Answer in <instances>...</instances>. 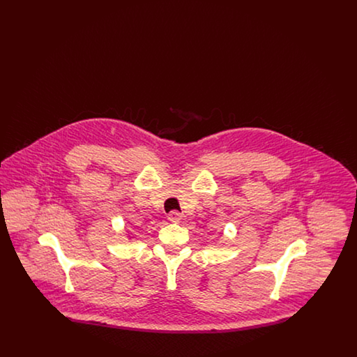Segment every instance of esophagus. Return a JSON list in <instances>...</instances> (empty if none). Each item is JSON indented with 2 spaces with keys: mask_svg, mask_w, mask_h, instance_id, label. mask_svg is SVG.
<instances>
[{
  "mask_svg": "<svg viewBox=\"0 0 357 357\" xmlns=\"http://www.w3.org/2000/svg\"><path fill=\"white\" fill-rule=\"evenodd\" d=\"M169 221L172 222V223H179L182 221V215L178 211H171L169 214Z\"/></svg>",
  "mask_w": 357,
  "mask_h": 357,
  "instance_id": "1",
  "label": "esophagus"
}]
</instances>
